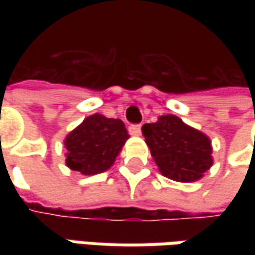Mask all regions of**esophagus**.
<instances>
[{
  "mask_svg": "<svg viewBox=\"0 0 255 255\" xmlns=\"http://www.w3.org/2000/svg\"><path fill=\"white\" fill-rule=\"evenodd\" d=\"M140 132H142L140 125H132V126H129V133L132 136H140Z\"/></svg>",
  "mask_w": 255,
  "mask_h": 255,
  "instance_id": "34e87169",
  "label": "esophagus"
}]
</instances>
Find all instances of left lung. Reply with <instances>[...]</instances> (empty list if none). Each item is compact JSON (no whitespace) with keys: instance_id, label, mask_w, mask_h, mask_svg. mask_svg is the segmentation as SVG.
Masks as SVG:
<instances>
[{"instance_id":"1","label":"left lung","mask_w":255,"mask_h":255,"mask_svg":"<svg viewBox=\"0 0 255 255\" xmlns=\"http://www.w3.org/2000/svg\"><path fill=\"white\" fill-rule=\"evenodd\" d=\"M142 133L159 171L167 179L200 180L213 164L210 137L174 115H163L157 122L143 125Z\"/></svg>"}]
</instances>
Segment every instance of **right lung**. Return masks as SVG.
<instances>
[{
	"label": "right lung",
	"instance_id": "add662e5",
	"mask_svg": "<svg viewBox=\"0 0 255 255\" xmlns=\"http://www.w3.org/2000/svg\"><path fill=\"white\" fill-rule=\"evenodd\" d=\"M128 139L129 134L121 119L93 113L66 134L65 163L84 176L103 173L112 167Z\"/></svg>",
	"mask_w": 255,
	"mask_h": 255
}]
</instances>
